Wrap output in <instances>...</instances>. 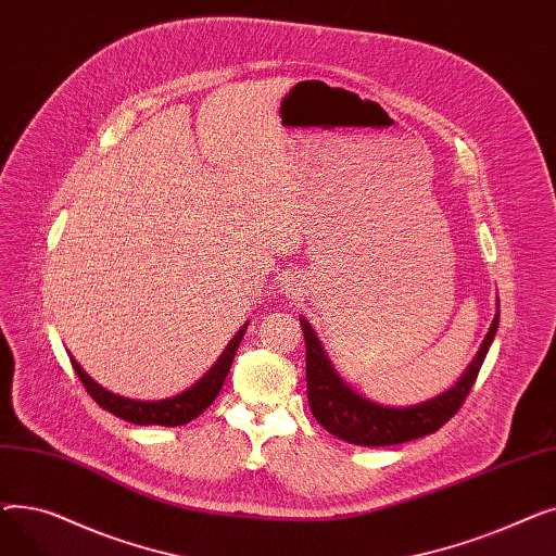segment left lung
<instances>
[{
    "label": "left lung",
    "instance_id": "1",
    "mask_svg": "<svg viewBox=\"0 0 556 556\" xmlns=\"http://www.w3.org/2000/svg\"><path fill=\"white\" fill-rule=\"evenodd\" d=\"M498 319L501 313H495L480 352L451 390L417 405L388 407L361 396L342 381L308 319L302 317L300 325L306 340V392L313 417L338 440L358 446H392L437 432L459 410L476 386L493 336L498 331Z\"/></svg>",
    "mask_w": 556,
    "mask_h": 556
}]
</instances>
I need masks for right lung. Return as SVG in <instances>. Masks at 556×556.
<instances>
[{
	"label": "right lung",
	"mask_w": 556,
	"mask_h": 556,
	"mask_svg": "<svg viewBox=\"0 0 556 556\" xmlns=\"http://www.w3.org/2000/svg\"><path fill=\"white\" fill-rule=\"evenodd\" d=\"M245 329H248V325H243L239 329V333L229 340L223 356L216 361V365L207 374L200 378L195 386H191L189 390L175 394L170 399H162V401H135V399L114 394V392L101 388L94 378L87 376L85 369L72 356H70V361H72L74 371L80 378L83 388L87 390V394H90L103 407V410L116 415L119 419H126L130 424H137V426H168V428H173V426L189 424L191 419L202 415L214 403V399L218 396V392L225 383L227 371L233 363V356H237V349L243 340Z\"/></svg>",
	"instance_id": "1"
}]
</instances>
